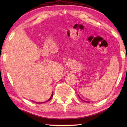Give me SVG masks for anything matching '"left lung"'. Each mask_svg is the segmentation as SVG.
Masks as SVG:
<instances>
[{"label":"left lung","mask_w":127,"mask_h":127,"mask_svg":"<svg viewBox=\"0 0 127 127\" xmlns=\"http://www.w3.org/2000/svg\"><path fill=\"white\" fill-rule=\"evenodd\" d=\"M79 98H80V99H81V100H83V101H84V102H88V103H89V102H87V101H85V100H83V99H81V98H80V96H79Z\"/></svg>","instance_id":"8db88e82"}]
</instances>
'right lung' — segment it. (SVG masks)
Here are the masks:
<instances>
[{"label":"right lung","mask_w":127,"mask_h":127,"mask_svg":"<svg viewBox=\"0 0 127 127\" xmlns=\"http://www.w3.org/2000/svg\"><path fill=\"white\" fill-rule=\"evenodd\" d=\"M53 93H52V94H51V96H50V98L49 99H48L47 100V101H45V102H36V103H44V102H48V101H49V100H51V99L52 98H53Z\"/></svg>","instance_id":"1"}]
</instances>
